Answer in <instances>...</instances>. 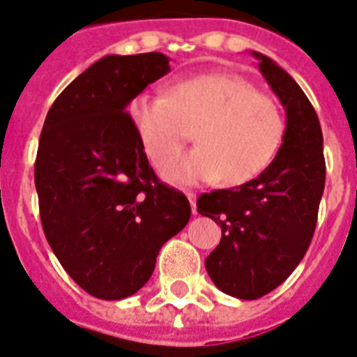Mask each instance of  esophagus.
Returning a JSON list of instances; mask_svg holds the SVG:
<instances>
[{"mask_svg":"<svg viewBox=\"0 0 357 357\" xmlns=\"http://www.w3.org/2000/svg\"><path fill=\"white\" fill-rule=\"evenodd\" d=\"M187 198H189V202H190L192 213H195V215H196V195H195V192H187Z\"/></svg>","mask_w":357,"mask_h":357,"instance_id":"1","label":"esophagus"}]
</instances>
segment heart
<instances>
[{
  "label": "heart",
  "mask_w": 357,
  "mask_h": 357,
  "mask_svg": "<svg viewBox=\"0 0 357 357\" xmlns=\"http://www.w3.org/2000/svg\"><path fill=\"white\" fill-rule=\"evenodd\" d=\"M146 153L161 165L192 138L195 151L170 160L162 176L176 185H243L271 167L282 150L285 120L271 98L235 74L178 81L170 94L142 92L129 105Z\"/></svg>",
  "instance_id": "b5f03b06"
}]
</instances>
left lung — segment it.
I'll return each instance as SVG.
<instances>
[{"label": "left lung", "mask_w": 357, "mask_h": 357, "mask_svg": "<svg viewBox=\"0 0 357 357\" xmlns=\"http://www.w3.org/2000/svg\"><path fill=\"white\" fill-rule=\"evenodd\" d=\"M272 92L285 107V139L271 167L235 189L213 190L198 213L222 228L206 268L222 293L261 298L298 266L315 234L326 165L315 109L291 75L271 57L252 52Z\"/></svg>", "instance_id": "left-lung-1"}]
</instances>
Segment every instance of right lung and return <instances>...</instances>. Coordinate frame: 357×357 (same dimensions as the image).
<instances>
[{
	"label": "right lung",
	"instance_id": "obj_1",
	"mask_svg": "<svg viewBox=\"0 0 357 357\" xmlns=\"http://www.w3.org/2000/svg\"><path fill=\"white\" fill-rule=\"evenodd\" d=\"M162 53L105 55L53 102L35 162L42 228L81 289L102 300L135 294L159 250L190 218L179 190L157 179L128 113L170 72Z\"/></svg>",
	"mask_w": 357,
	"mask_h": 357
}]
</instances>
